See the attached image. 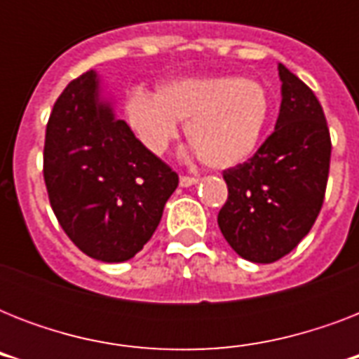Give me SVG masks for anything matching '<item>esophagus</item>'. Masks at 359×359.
Instances as JSON below:
<instances>
[{
  "label": "esophagus",
  "mask_w": 359,
  "mask_h": 359,
  "mask_svg": "<svg viewBox=\"0 0 359 359\" xmlns=\"http://www.w3.org/2000/svg\"><path fill=\"white\" fill-rule=\"evenodd\" d=\"M179 182H180V186H182V188H190V186L197 184L199 180H197L196 177H186V175H182Z\"/></svg>",
  "instance_id": "obj_1"
}]
</instances>
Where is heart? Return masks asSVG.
Listing matches in <instances>:
<instances>
[{
  "instance_id": "heart-1",
  "label": "heart",
  "mask_w": 359,
  "mask_h": 359,
  "mask_svg": "<svg viewBox=\"0 0 359 359\" xmlns=\"http://www.w3.org/2000/svg\"><path fill=\"white\" fill-rule=\"evenodd\" d=\"M270 95L255 80L205 76L162 83L154 97L134 91L126 117L152 152H163L186 123V137L208 168L229 169L255 154L270 121Z\"/></svg>"
}]
</instances>
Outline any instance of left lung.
<instances>
[{
  "mask_svg": "<svg viewBox=\"0 0 359 359\" xmlns=\"http://www.w3.org/2000/svg\"><path fill=\"white\" fill-rule=\"evenodd\" d=\"M281 108L273 134L224 171L229 197L218 214L222 235L242 259L268 264L300 244L324 201L332 141L315 93L278 65Z\"/></svg>",
  "mask_w": 359,
  "mask_h": 359,
  "instance_id": "left-lung-1",
  "label": "left lung"
}]
</instances>
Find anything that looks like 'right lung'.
<instances>
[{
	"label": "right lung",
	"mask_w": 359,
	"mask_h": 359,
	"mask_svg": "<svg viewBox=\"0 0 359 359\" xmlns=\"http://www.w3.org/2000/svg\"><path fill=\"white\" fill-rule=\"evenodd\" d=\"M44 182L69 238L91 259L124 262L151 240L179 177L117 119L115 98L89 70L53 104Z\"/></svg>",
	"instance_id": "right-lung-1"
}]
</instances>
